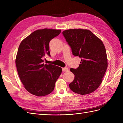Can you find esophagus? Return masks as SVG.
<instances>
[{
	"label": "esophagus",
	"mask_w": 123,
	"mask_h": 123,
	"mask_svg": "<svg viewBox=\"0 0 123 123\" xmlns=\"http://www.w3.org/2000/svg\"><path fill=\"white\" fill-rule=\"evenodd\" d=\"M68 70H69V69L68 68H62V71L64 72H67L68 71Z\"/></svg>",
	"instance_id": "esophagus-1"
}]
</instances>
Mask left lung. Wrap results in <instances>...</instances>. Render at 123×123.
Masks as SVG:
<instances>
[{
  "instance_id": "obj_1",
  "label": "left lung",
  "mask_w": 123,
  "mask_h": 123,
  "mask_svg": "<svg viewBox=\"0 0 123 123\" xmlns=\"http://www.w3.org/2000/svg\"><path fill=\"white\" fill-rule=\"evenodd\" d=\"M72 54L81 58L77 69H70L74 75L69 84L72 91L87 95L97 89L108 67L105 47L100 38L88 30L69 29L62 32Z\"/></svg>"
}]
</instances>
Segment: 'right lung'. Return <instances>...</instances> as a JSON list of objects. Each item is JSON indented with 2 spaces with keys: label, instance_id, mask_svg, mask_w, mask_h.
Returning a JSON list of instances; mask_svg holds the SVG:
<instances>
[{
  "label": "right lung",
  "instance_id": "1",
  "mask_svg": "<svg viewBox=\"0 0 123 123\" xmlns=\"http://www.w3.org/2000/svg\"><path fill=\"white\" fill-rule=\"evenodd\" d=\"M61 30L44 28L35 31L23 40L15 60L18 75L28 92L38 97L53 91L62 68L43 63L42 58L50 56L49 43L61 33Z\"/></svg>",
  "mask_w": 123,
  "mask_h": 123
}]
</instances>
